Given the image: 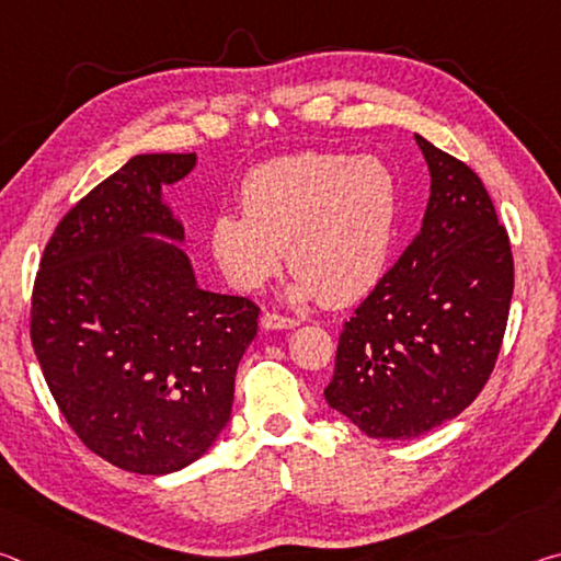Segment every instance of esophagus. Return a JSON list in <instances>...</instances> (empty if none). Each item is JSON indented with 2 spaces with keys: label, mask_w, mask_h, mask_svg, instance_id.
<instances>
[{
  "label": "esophagus",
  "mask_w": 561,
  "mask_h": 561,
  "mask_svg": "<svg viewBox=\"0 0 561 561\" xmlns=\"http://www.w3.org/2000/svg\"><path fill=\"white\" fill-rule=\"evenodd\" d=\"M260 324H262V329L274 331V329H294V327H299V321L294 317L277 314V311H264Z\"/></svg>",
  "instance_id": "1"
}]
</instances>
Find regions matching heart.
<instances>
[{"mask_svg": "<svg viewBox=\"0 0 561 561\" xmlns=\"http://www.w3.org/2000/svg\"><path fill=\"white\" fill-rule=\"evenodd\" d=\"M398 220L401 190L391 165L301 150L242 178L240 210H220L210 220V250L240 291H260L287 250L289 297L344 307L383 277Z\"/></svg>", "mask_w": 561, "mask_h": 561, "instance_id": "obj_1", "label": "heart"}]
</instances>
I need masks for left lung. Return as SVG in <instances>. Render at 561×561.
<instances>
[{"instance_id": "8db88e82", "label": "left lung", "mask_w": 561, "mask_h": 561, "mask_svg": "<svg viewBox=\"0 0 561 561\" xmlns=\"http://www.w3.org/2000/svg\"><path fill=\"white\" fill-rule=\"evenodd\" d=\"M431 170L421 232L339 336L324 398L368 438H417L462 413L495 368L515 262L482 180L415 136Z\"/></svg>"}]
</instances>
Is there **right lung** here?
Listing matches in <instances>:
<instances>
[{"label":"right lung","mask_w":561,"mask_h":561,"mask_svg":"<svg viewBox=\"0 0 561 561\" xmlns=\"http://www.w3.org/2000/svg\"><path fill=\"white\" fill-rule=\"evenodd\" d=\"M195 153L133 156L56 225L32 294V346L66 423L121 470L195 462L230 421L257 304L197 287L163 203Z\"/></svg>","instance_id":"obj_1"}]
</instances>
